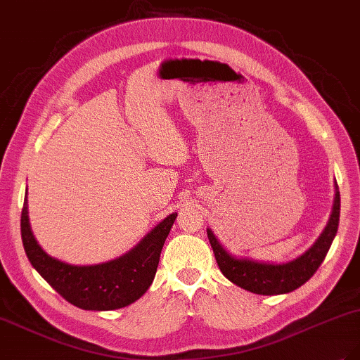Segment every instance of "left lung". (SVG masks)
<instances>
[{
	"label": "left lung",
	"mask_w": 360,
	"mask_h": 360,
	"mask_svg": "<svg viewBox=\"0 0 360 360\" xmlns=\"http://www.w3.org/2000/svg\"><path fill=\"white\" fill-rule=\"evenodd\" d=\"M335 189L336 193L330 219L328 225H326L321 236L319 237V240L303 255L285 264L258 263V261L248 258H236L226 252L221 243L217 242V238L214 237L212 230L207 228V236H209L210 245L213 248L216 263L219 266L224 276L230 279L233 284L250 292L263 294V296L285 294L302 287L323 263L338 231L341 198L340 191H338V184Z\"/></svg>",
	"instance_id": "1"
}]
</instances>
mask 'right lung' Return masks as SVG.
<instances>
[{
  "instance_id": "add662e5",
  "label": "right lung",
  "mask_w": 360,
  "mask_h": 360,
  "mask_svg": "<svg viewBox=\"0 0 360 360\" xmlns=\"http://www.w3.org/2000/svg\"><path fill=\"white\" fill-rule=\"evenodd\" d=\"M27 197L20 214L25 254L40 276L61 297L85 311H112L138 300L155 279L163 243L177 213L165 217L132 250L96 266H72L49 257L31 233Z\"/></svg>"
}]
</instances>
